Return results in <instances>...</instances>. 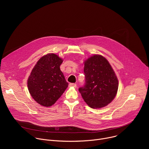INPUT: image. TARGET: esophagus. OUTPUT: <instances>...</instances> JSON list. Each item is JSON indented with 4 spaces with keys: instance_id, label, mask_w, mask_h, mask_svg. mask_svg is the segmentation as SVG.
Wrapping results in <instances>:
<instances>
[{
    "instance_id": "obj_1",
    "label": "esophagus",
    "mask_w": 149,
    "mask_h": 149,
    "mask_svg": "<svg viewBox=\"0 0 149 149\" xmlns=\"http://www.w3.org/2000/svg\"><path fill=\"white\" fill-rule=\"evenodd\" d=\"M70 87H77V84H74V83H70L69 84Z\"/></svg>"
}]
</instances>
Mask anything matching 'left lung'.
Here are the masks:
<instances>
[{"label":"left lung","mask_w":149,"mask_h":149,"mask_svg":"<svg viewBox=\"0 0 149 149\" xmlns=\"http://www.w3.org/2000/svg\"><path fill=\"white\" fill-rule=\"evenodd\" d=\"M85 85L78 90L90 107L100 109L115 98L118 87L117 77L109 61L94 55L84 61Z\"/></svg>","instance_id":"1"}]
</instances>
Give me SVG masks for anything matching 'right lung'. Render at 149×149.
<instances>
[{
  "label": "right lung",
  "mask_w": 149,
  "mask_h": 149,
  "mask_svg": "<svg viewBox=\"0 0 149 149\" xmlns=\"http://www.w3.org/2000/svg\"><path fill=\"white\" fill-rule=\"evenodd\" d=\"M63 60L55 54L40 58L28 79V90L40 105L50 107L59 98L68 86L60 70Z\"/></svg>",
  "instance_id": "add662e5"
}]
</instances>
